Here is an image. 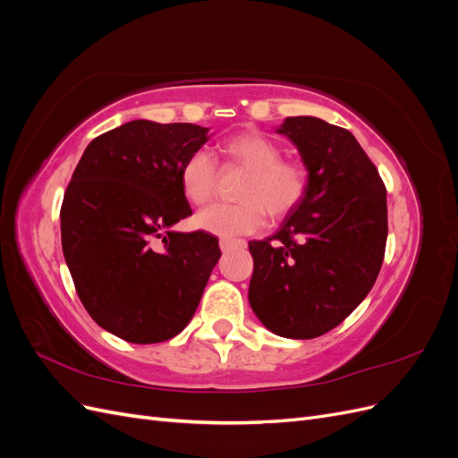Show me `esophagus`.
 Instances as JSON below:
<instances>
[{
	"label": "esophagus",
	"mask_w": 458,
	"mask_h": 458,
	"mask_svg": "<svg viewBox=\"0 0 458 458\" xmlns=\"http://www.w3.org/2000/svg\"><path fill=\"white\" fill-rule=\"evenodd\" d=\"M244 246H246V242L242 239H221L219 241V248L224 252H229V250H233V248H244Z\"/></svg>",
	"instance_id": "1"
}]
</instances>
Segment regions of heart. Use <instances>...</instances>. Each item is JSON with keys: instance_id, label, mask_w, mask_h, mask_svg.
<instances>
[{"instance_id": "b5f03b06", "label": "heart", "mask_w": 458, "mask_h": 458, "mask_svg": "<svg viewBox=\"0 0 458 458\" xmlns=\"http://www.w3.org/2000/svg\"><path fill=\"white\" fill-rule=\"evenodd\" d=\"M227 165L242 168L246 175L237 189L239 202L212 204L197 214L195 225L217 237H237L258 231L266 212L281 219L298 208L310 187L308 165L283 158V148L271 137L258 131H242L219 145ZM217 164L206 150H195L179 168L183 197L195 206L210 202L216 191Z\"/></svg>"}]
</instances>
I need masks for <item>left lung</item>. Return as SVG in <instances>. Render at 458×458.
Returning a JSON list of instances; mask_svg holds the SVG:
<instances>
[{
    "label": "left lung",
    "mask_w": 458,
    "mask_h": 458,
    "mask_svg": "<svg viewBox=\"0 0 458 458\" xmlns=\"http://www.w3.org/2000/svg\"><path fill=\"white\" fill-rule=\"evenodd\" d=\"M276 131L298 147L310 187L273 237L248 242V300L275 335L310 340L338 327L377 281L387 239L386 185L348 130L290 116Z\"/></svg>",
    "instance_id": "1"
}]
</instances>
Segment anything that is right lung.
<instances>
[{"instance_id":"1","label":"right lung","mask_w":458,"mask_h":458,"mask_svg":"<svg viewBox=\"0 0 458 458\" xmlns=\"http://www.w3.org/2000/svg\"><path fill=\"white\" fill-rule=\"evenodd\" d=\"M206 133L197 123H123L88 145L64 191L61 241L78 298L126 342L179 335L221 256L210 233L170 231L192 214L179 168Z\"/></svg>"}]
</instances>
